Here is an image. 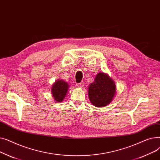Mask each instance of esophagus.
<instances>
[{"label": "esophagus", "instance_id": "esophagus-1", "mask_svg": "<svg viewBox=\"0 0 160 160\" xmlns=\"http://www.w3.org/2000/svg\"><path fill=\"white\" fill-rule=\"evenodd\" d=\"M77 86L79 88H82L83 86H84V83H83V82H80V83H77Z\"/></svg>", "mask_w": 160, "mask_h": 160}]
</instances>
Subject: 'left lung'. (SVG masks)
I'll use <instances>...</instances> for the list:
<instances>
[{
  "mask_svg": "<svg viewBox=\"0 0 160 160\" xmlns=\"http://www.w3.org/2000/svg\"><path fill=\"white\" fill-rule=\"evenodd\" d=\"M116 86L114 81L104 72H98L94 82L88 88V96L91 104L95 107H104L114 98Z\"/></svg>",
  "mask_w": 160,
  "mask_h": 160,
  "instance_id": "left-lung-1",
  "label": "left lung"
}]
</instances>
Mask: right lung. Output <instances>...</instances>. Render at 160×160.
<instances>
[{"mask_svg":"<svg viewBox=\"0 0 160 160\" xmlns=\"http://www.w3.org/2000/svg\"><path fill=\"white\" fill-rule=\"evenodd\" d=\"M69 85L66 82L62 80H58L55 82L51 88L52 95L58 102H62L68 91Z\"/></svg>","mask_w":160,"mask_h":160,"instance_id":"add662e5","label":"right lung"}]
</instances>
